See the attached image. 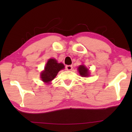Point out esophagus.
<instances>
[{"mask_svg": "<svg viewBox=\"0 0 132 132\" xmlns=\"http://www.w3.org/2000/svg\"><path fill=\"white\" fill-rule=\"evenodd\" d=\"M65 68L67 70H68V71H70V70H71L73 69V66L72 65H67L65 67Z\"/></svg>", "mask_w": 132, "mask_h": 132, "instance_id": "1", "label": "esophagus"}]
</instances>
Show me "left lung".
<instances>
[{
    "label": "left lung",
    "instance_id": "8db88e82",
    "mask_svg": "<svg viewBox=\"0 0 132 132\" xmlns=\"http://www.w3.org/2000/svg\"><path fill=\"white\" fill-rule=\"evenodd\" d=\"M78 71L82 77H88L89 76V70L84 65H81L78 67Z\"/></svg>",
    "mask_w": 132,
    "mask_h": 132
}]
</instances>
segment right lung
I'll return each mask as SVG.
<instances>
[{
  "label": "right lung",
  "instance_id": "right-lung-1",
  "mask_svg": "<svg viewBox=\"0 0 132 132\" xmlns=\"http://www.w3.org/2000/svg\"><path fill=\"white\" fill-rule=\"evenodd\" d=\"M64 65L62 63H57L55 59H49L44 67V71L41 73L42 81L47 84H50L53 80L60 70L64 69Z\"/></svg>",
  "mask_w": 132,
  "mask_h": 132
}]
</instances>
